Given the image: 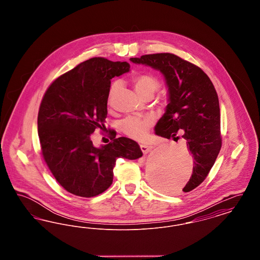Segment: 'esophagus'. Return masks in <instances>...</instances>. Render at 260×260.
Wrapping results in <instances>:
<instances>
[{"label":"esophagus","instance_id":"obj_1","mask_svg":"<svg viewBox=\"0 0 260 260\" xmlns=\"http://www.w3.org/2000/svg\"><path fill=\"white\" fill-rule=\"evenodd\" d=\"M153 148L152 146H149V145H145V144H141L140 145V149H141V151H142V153L145 155V154H147L149 151L151 150V149Z\"/></svg>","mask_w":260,"mask_h":260}]
</instances>
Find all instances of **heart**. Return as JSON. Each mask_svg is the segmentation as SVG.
Instances as JSON below:
<instances>
[{
    "label": "heart",
    "mask_w": 260,
    "mask_h": 260,
    "mask_svg": "<svg viewBox=\"0 0 260 260\" xmlns=\"http://www.w3.org/2000/svg\"><path fill=\"white\" fill-rule=\"evenodd\" d=\"M133 85L136 92L144 99H151L155 92L161 86L160 80L155 75L150 73H140L135 75L132 78ZM121 88V84L119 82H114L110 87L107 102L108 105H111L113 99ZM153 120L149 117L139 118V117H127L120 123L121 132L133 139L142 140L153 126Z\"/></svg>",
    "instance_id": "heart-1"
}]
</instances>
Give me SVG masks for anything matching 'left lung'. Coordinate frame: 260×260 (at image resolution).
<instances>
[{
	"mask_svg": "<svg viewBox=\"0 0 260 260\" xmlns=\"http://www.w3.org/2000/svg\"><path fill=\"white\" fill-rule=\"evenodd\" d=\"M131 60L158 69L166 78L170 103L155 133L168 139H178V131L182 133L194 160L192 175L182 189L190 192L207 178L222 145L219 101L214 86L199 66L173 53L145 54ZM169 180L165 177L161 185H168Z\"/></svg>",
	"mask_w": 260,
	"mask_h": 260,
	"instance_id": "1",
	"label": "left lung"
}]
</instances>
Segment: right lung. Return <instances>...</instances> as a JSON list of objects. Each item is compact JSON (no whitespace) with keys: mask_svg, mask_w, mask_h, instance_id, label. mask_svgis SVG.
Wrapping results in <instances>:
<instances>
[{"mask_svg":"<svg viewBox=\"0 0 260 260\" xmlns=\"http://www.w3.org/2000/svg\"><path fill=\"white\" fill-rule=\"evenodd\" d=\"M127 62L93 57L55 79L46 90L38 113L41 151L50 173L69 193L90 198L113 182L118 158L142 156L138 143L116 138L96 148L91 141L95 129L104 127L112 78L129 71Z\"/></svg>","mask_w":260,"mask_h":260,"instance_id":"add662e5","label":"right lung"}]
</instances>
